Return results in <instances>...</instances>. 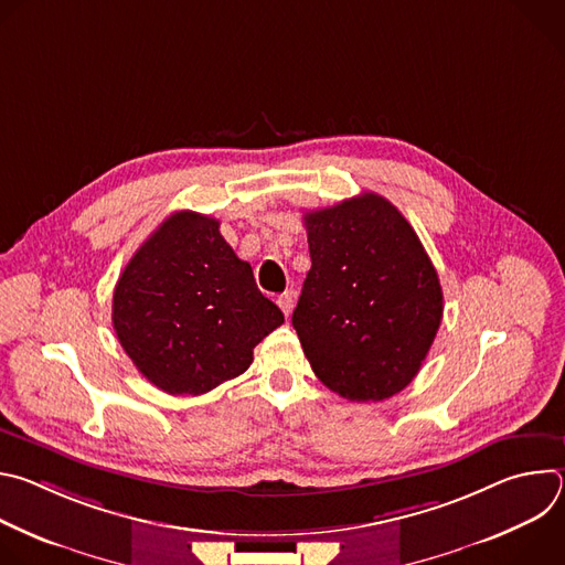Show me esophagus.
Segmentation results:
<instances>
[{
  "label": "esophagus",
  "instance_id": "esophagus-1",
  "mask_svg": "<svg viewBox=\"0 0 565 565\" xmlns=\"http://www.w3.org/2000/svg\"><path fill=\"white\" fill-rule=\"evenodd\" d=\"M277 303H279L281 312L288 317V315L292 312V308H295V292H284V295H279V297H277Z\"/></svg>",
  "mask_w": 565,
  "mask_h": 565
}]
</instances>
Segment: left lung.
Listing matches in <instances>:
<instances>
[{"label":"left lung","instance_id":"1","mask_svg":"<svg viewBox=\"0 0 565 565\" xmlns=\"http://www.w3.org/2000/svg\"><path fill=\"white\" fill-rule=\"evenodd\" d=\"M310 270L292 327L315 371L353 402H380L420 371L443 288L409 221L366 192L303 214Z\"/></svg>","mask_w":565,"mask_h":565}]
</instances>
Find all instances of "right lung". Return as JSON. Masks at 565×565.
Listing matches in <instances>:
<instances>
[{
	"instance_id": "1",
	"label": "right lung",
	"mask_w": 565,
	"mask_h": 565,
	"mask_svg": "<svg viewBox=\"0 0 565 565\" xmlns=\"http://www.w3.org/2000/svg\"><path fill=\"white\" fill-rule=\"evenodd\" d=\"M111 321L153 386L201 395L244 373L284 312L225 244L218 221L185 210L160 223L125 266Z\"/></svg>"
}]
</instances>
